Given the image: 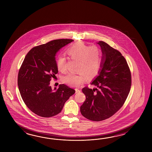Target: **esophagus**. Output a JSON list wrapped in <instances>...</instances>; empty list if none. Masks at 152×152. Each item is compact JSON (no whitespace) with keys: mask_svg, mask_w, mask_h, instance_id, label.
I'll return each instance as SVG.
<instances>
[{"mask_svg":"<svg viewBox=\"0 0 152 152\" xmlns=\"http://www.w3.org/2000/svg\"><path fill=\"white\" fill-rule=\"evenodd\" d=\"M75 93H76V94H77V93H79V92H80V90H79V89H77V88H75Z\"/></svg>","mask_w":152,"mask_h":152,"instance_id":"obj_1","label":"esophagus"}]
</instances>
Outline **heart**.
<instances>
[{
  "instance_id": "b5f03b06",
  "label": "heart",
  "mask_w": 152,
  "mask_h": 152,
  "mask_svg": "<svg viewBox=\"0 0 152 152\" xmlns=\"http://www.w3.org/2000/svg\"><path fill=\"white\" fill-rule=\"evenodd\" d=\"M66 53L70 58L77 61V72L79 73H69L63 77L65 84L72 87L80 86L87 80L97 76L100 70L102 52L97 46L87 45L84 42H79L71 45ZM58 71H66V58L59 56L56 60Z\"/></svg>"
}]
</instances>
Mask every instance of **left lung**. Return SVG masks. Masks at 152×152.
<instances>
[{"label":"left lung","mask_w":152,"mask_h":152,"mask_svg":"<svg viewBox=\"0 0 152 152\" xmlns=\"http://www.w3.org/2000/svg\"><path fill=\"white\" fill-rule=\"evenodd\" d=\"M97 43L102 52L101 68L91 83L97 87L82 89L86 100L80 107L82 115L93 121L106 120L120 110L132 85L130 71L121 53L103 41Z\"/></svg>","instance_id":"left-lung-1"}]
</instances>
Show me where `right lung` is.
<instances>
[{"instance_id":"1","label":"right lung","mask_w":152,"mask_h":152,"mask_svg":"<svg viewBox=\"0 0 152 152\" xmlns=\"http://www.w3.org/2000/svg\"><path fill=\"white\" fill-rule=\"evenodd\" d=\"M73 40L58 39L32 48L24 58L18 75V86L26 105L43 117L54 116L75 90L65 84L53 90L50 81L58 72L55 56Z\"/></svg>"}]
</instances>
